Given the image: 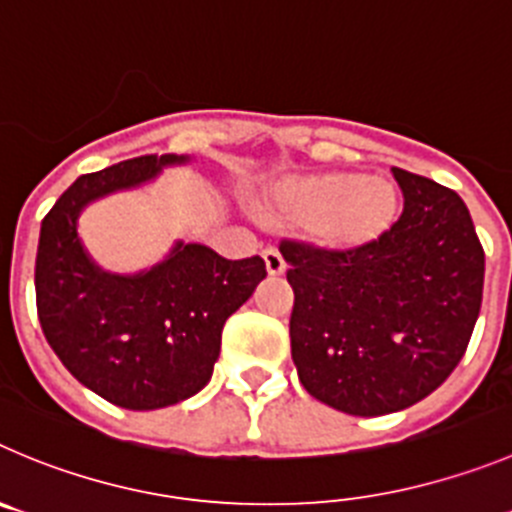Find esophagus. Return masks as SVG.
Masks as SVG:
<instances>
[{"label":"esophagus","mask_w":512,"mask_h":512,"mask_svg":"<svg viewBox=\"0 0 512 512\" xmlns=\"http://www.w3.org/2000/svg\"><path fill=\"white\" fill-rule=\"evenodd\" d=\"M262 260H265V267L272 278H275V275H283L285 272V260H283V255L275 250V247H267V250L262 252Z\"/></svg>","instance_id":"obj_1"}]
</instances>
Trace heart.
<instances>
[{
  "instance_id": "b5f03b06",
  "label": "heart",
  "mask_w": 512,
  "mask_h": 512,
  "mask_svg": "<svg viewBox=\"0 0 512 512\" xmlns=\"http://www.w3.org/2000/svg\"><path fill=\"white\" fill-rule=\"evenodd\" d=\"M285 209L313 219V234L338 250H356L379 240L396 217V189L381 176L321 171L285 181Z\"/></svg>"
}]
</instances>
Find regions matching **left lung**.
<instances>
[{
  "mask_svg": "<svg viewBox=\"0 0 512 512\" xmlns=\"http://www.w3.org/2000/svg\"><path fill=\"white\" fill-rule=\"evenodd\" d=\"M391 174L404 209L379 240L356 250L280 242L300 384L353 417L432 394L465 356L482 303L485 250L465 202L412 171Z\"/></svg>",
  "mask_w": 512,
  "mask_h": 512,
  "instance_id": "obj_1",
  "label": "left lung"
}]
</instances>
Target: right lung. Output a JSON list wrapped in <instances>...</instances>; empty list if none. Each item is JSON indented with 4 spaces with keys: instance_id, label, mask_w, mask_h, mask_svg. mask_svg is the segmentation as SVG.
Masks as SVG:
<instances>
[{
    "instance_id": "1",
    "label": "right lung",
    "mask_w": 512,
    "mask_h": 512,
    "mask_svg": "<svg viewBox=\"0 0 512 512\" xmlns=\"http://www.w3.org/2000/svg\"><path fill=\"white\" fill-rule=\"evenodd\" d=\"M181 161L186 156L148 154L83 174L40 229L35 293L47 343L80 384L133 412L179 404L207 386L224 323L267 275L260 255L224 260L184 242L131 278L90 262L78 237L80 209Z\"/></svg>"
}]
</instances>
